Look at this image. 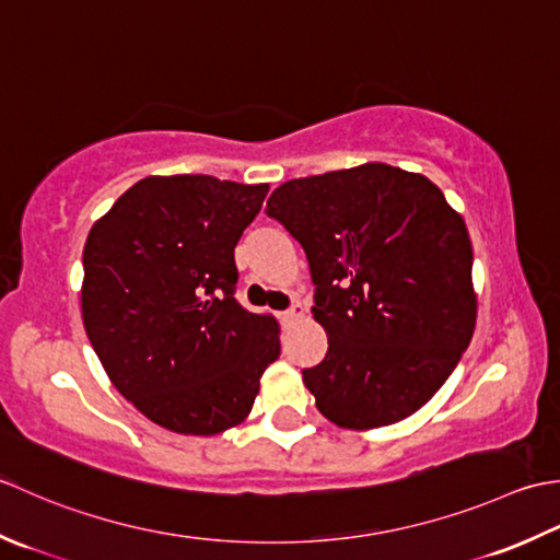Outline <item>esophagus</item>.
Masks as SVG:
<instances>
[{
    "label": "esophagus",
    "mask_w": 560,
    "mask_h": 560,
    "mask_svg": "<svg viewBox=\"0 0 560 560\" xmlns=\"http://www.w3.org/2000/svg\"><path fill=\"white\" fill-rule=\"evenodd\" d=\"M304 316V306L296 302V304H292L290 310H284L282 314H280V318H282V324H294L296 318H302Z\"/></svg>",
    "instance_id": "1"
}]
</instances>
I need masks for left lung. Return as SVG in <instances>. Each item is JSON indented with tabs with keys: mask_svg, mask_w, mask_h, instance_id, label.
<instances>
[{
	"mask_svg": "<svg viewBox=\"0 0 560 560\" xmlns=\"http://www.w3.org/2000/svg\"><path fill=\"white\" fill-rule=\"evenodd\" d=\"M266 214L302 244L328 352L302 370L340 428L392 425L425 406L476 326L469 232L442 190L389 164L272 190Z\"/></svg>",
	"mask_w": 560,
	"mask_h": 560,
	"instance_id": "left-lung-1",
	"label": "left lung"
}]
</instances>
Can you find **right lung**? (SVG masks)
<instances>
[{
	"label": "right lung",
	"mask_w": 560,
	"mask_h": 560,
	"mask_svg": "<svg viewBox=\"0 0 560 560\" xmlns=\"http://www.w3.org/2000/svg\"><path fill=\"white\" fill-rule=\"evenodd\" d=\"M268 184L150 176L91 226L82 316L116 389L152 423L217 435L250 413L280 355L276 316L236 302L234 246Z\"/></svg>",
	"instance_id": "add662e5"
}]
</instances>
